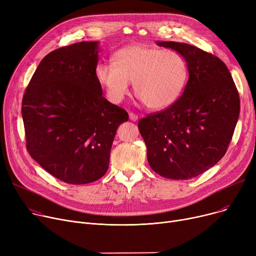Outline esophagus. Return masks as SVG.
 Returning a JSON list of instances; mask_svg holds the SVG:
<instances>
[{
	"instance_id": "1",
	"label": "esophagus",
	"mask_w": 256,
	"mask_h": 256,
	"mask_svg": "<svg viewBox=\"0 0 256 256\" xmlns=\"http://www.w3.org/2000/svg\"><path fill=\"white\" fill-rule=\"evenodd\" d=\"M128 116H130V120H132V121H136V120H138V115H137V114H135V113L130 112V113H128Z\"/></svg>"
}]
</instances>
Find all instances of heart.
<instances>
[{
	"mask_svg": "<svg viewBox=\"0 0 256 256\" xmlns=\"http://www.w3.org/2000/svg\"><path fill=\"white\" fill-rule=\"evenodd\" d=\"M94 72L110 102L122 100L132 82L135 94L146 108L162 110L182 96L189 78V66L176 50L136 44L117 50L113 63L98 62Z\"/></svg>",
	"mask_w": 256,
	"mask_h": 256,
	"instance_id": "obj_1",
	"label": "heart"
}]
</instances>
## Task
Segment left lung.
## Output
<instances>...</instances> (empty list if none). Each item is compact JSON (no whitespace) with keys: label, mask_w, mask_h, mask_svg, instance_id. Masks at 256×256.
<instances>
[{"label":"left lung","mask_w":256,"mask_h":256,"mask_svg":"<svg viewBox=\"0 0 256 256\" xmlns=\"http://www.w3.org/2000/svg\"><path fill=\"white\" fill-rule=\"evenodd\" d=\"M158 46L182 54L189 78L176 102L147 114L138 128L154 172L170 180L193 178L226 154L240 114V96L226 65L212 54L184 42Z\"/></svg>","instance_id":"8db88e82"}]
</instances>
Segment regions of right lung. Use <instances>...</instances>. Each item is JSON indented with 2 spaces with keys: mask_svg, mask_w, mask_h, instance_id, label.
<instances>
[{
  "mask_svg": "<svg viewBox=\"0 0 256 256\" xmlns=\"http://www.w3.org/2000/svg\"><path fill=\"white\" fill-rule=\"evenodd\" d=\"M98 52V42L50 52L24 93L26 150L66 184H89L104 176L116 130L128 119L124 109L102 96L94 72Z\"/></svg>",
  "mask_w": 256,
  "mask_h": 256,
  "instance_id": "obj_1",
  "label": "right lung"
}]
</instances>
